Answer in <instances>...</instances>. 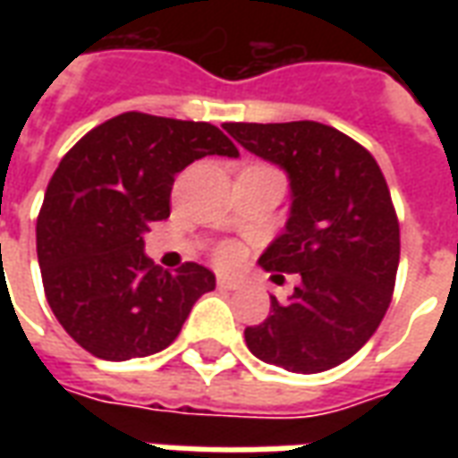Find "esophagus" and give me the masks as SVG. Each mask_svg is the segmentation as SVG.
I'll use <instances>...</instances> for the list:
<instances>
[{
	"label": "esophagus",
	"mask_w": 458,
	"mask_h": 458,
	"mask_svg": "<svg viewBox=\"0 0 458 458\" xmlns=\"http://www.w3.org/2000/svg\"><path fill=\"white\" fill-rule=\"evenodd\" d=\"M242 287V282L230 277H218V289H225V292H235V289Z\"/></svg>",
	"instance_id": "34e87169"
}]
</instances>
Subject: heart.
<instances>
[{
  "instance_id": "b5f03b06",
  "label": "heart",
  "mask_w": 458,
  "mask_h": 458,
  "mask_svg": "<svg viewBox=\"0 0 458 458\" xmlns=\"http://www.w3.org/2000/svg\"><path fill=\"white\" fill-rule=\"evenodd\" d=\"M240 258H242V252H240L238 245H233V242L220 245L218 252H216V259H218V265H223V267H233V265H238Z\"/></svg>"
}]
</instances>
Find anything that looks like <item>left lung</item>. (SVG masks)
<instances>
[{
	"instance_id": "obj_1",
	"label": "left lung",
	"mask_w": 458,
	"mask_h": 458,
	"mask_svg": "<svg viewBox=\"0 0 458 458\" xmlns=\"http://www.w3.org/2000/svg\"><path fill=\"white\" fill-rule=\"evenodd\" d=\"M233 140L287 171L292 210L259 265L299 272L289 301L245 328L259 360L289 373H321L358 353L393 299L400 223L373 154L321 122H228Z\"/></svg>"
}]
</instances>
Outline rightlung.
Returning <instances> with one entry per match:
<instances>
[{"label": "right lung", "instance_id": "right-lung-1", "mask_svg": "<svg viewBox=\"0 0 458 458\" xmlns=\"http://www.w3.org/2000/svg\"><path fill=\"white\" fill-rule=\"evenodd\" d=\"M238 147L208 122L122 113L65 154L36 220L48 307L75 344L103 360L159 353L179 336L216 275L186 262L176 275L144 255V233L169 218L174 176Z\"/></svg>", "mask_w": 458, "mask_h": 458}]
</instances>
